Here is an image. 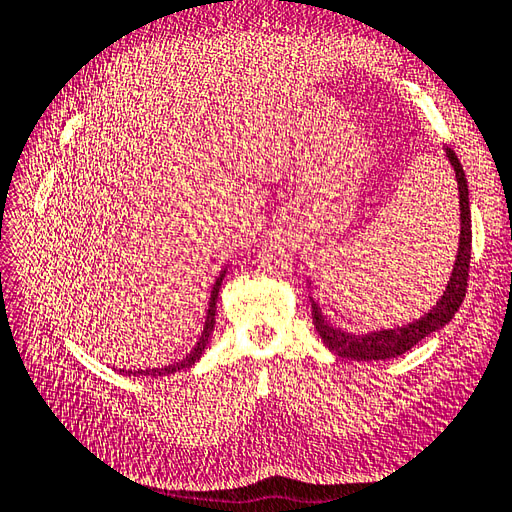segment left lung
<instances>
[{
    "instance_id": "obj_1",
    "label": "left lung",
    "mask_w": 512,
    "mask_h": 512,
    "mask_svg": "<svg viewBox=\"0 0 512 512\" xmlns=\"http://www.w3.org/2000/svg\"><path fill=\"white\" fill-rule=\"evenodd\" d=\"M447 156L455 169V180H458L460 189V248H458V259H455L453 275L444 290L442 299L436 303L429 314H424L422 319L413 321L405 328H394V330H380V332H369V334H350L343 332L334 325L328 323V319L321 314V308L317 301H312V323L317 328L321 341L328 345V350L339 354L343 358H352V361H383V358H396L411 350L413 345L420 343L424 336L431 332L440 330L442 325H447L455 312L460 310L466 286H469V266H471V206H469V187H466V176L460 165L455 151L447 147Z\"/></svg>"
}]
</instances>
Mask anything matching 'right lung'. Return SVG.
Here are the masks:
<instances>
[{"mask_svg":"<svg viewBox=\"0 0 512 512\" xmlns=\"http://www.w3.org/2000/svg\"><path fill=\"white\" fill-rule=\"evenodd\" d=\"M224 273H226V270H222V275L217 277L215 286H213L211 301H209V312H206V323H204V332H202V336H200V341L195 343L193 350H191L187 356H184L182 361L173 363V365H165V367H154V369H136V372H125V369H123V372H125V374H134V376H169V374H173V372H180V369H187V367H191L195 361H198V358H200V356H202V352H204L206 343H209V336H211V332H213V325H215V303H217V292H220Z\"/></svg>","mask_w":512,"mask_h":512,"instance_id":"add662e5","label":"right lung"}]
</instances>
